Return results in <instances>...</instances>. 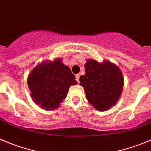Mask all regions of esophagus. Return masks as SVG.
I'll return each instance as SVG.
<instances>
[{
  "instance_id": "34e87169",
  "label": "esophagus",
  "mask_w": 151,
  "mask_h": 151,
  "mask_svg": "<svg viewBox=\"0 0 151 151\" xmlns=\"http://www.w3.org/2000/svg\"><path fill=\"white\" fill-rule=\"evenodd\" d=\"M79 78H80L79 74L76 75V81H78V82H79Z\"/></svg>"
}]
</instances>
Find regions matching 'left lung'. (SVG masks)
I'll return each instance as SVG.
<instances>
[{"instance_id":"8db88e82","label":"left lung","mask_w":151,"mask_h":151,"mask_svg":"<svg viewBox=\"0 0 151 151\" xmlns=\"http://www.w3.org/2000/svg\"><path fill=\"white\" fill-rule=\"evenodd\" d=\"M85 75L80 77V85L86 93V98L96 110H107L119 99L124 86L121 70L108 61L99 63L87 60L84 65Z\"/></svg>"}]
</instances>
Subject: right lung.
Returning <instances> with one entry per match:
<instances>
[{
    "mask_svg": "<svg viewBox=\"0 0 151 151\" xmlns=\"http://www.w3.org/2000/svg\"><path fill=\"white\" fill-rule=\"evenodd\" d=\"M31 97L44 110H54L66 99L69 88L77 81L69 67L61 58L42 62L29 74L27 79Z\"/></svg>",
    "mask_w": 151,
    "mask_h": 151,
    "instance_id": "obj_1",
    "label": "right lung"
}]
</instances>
